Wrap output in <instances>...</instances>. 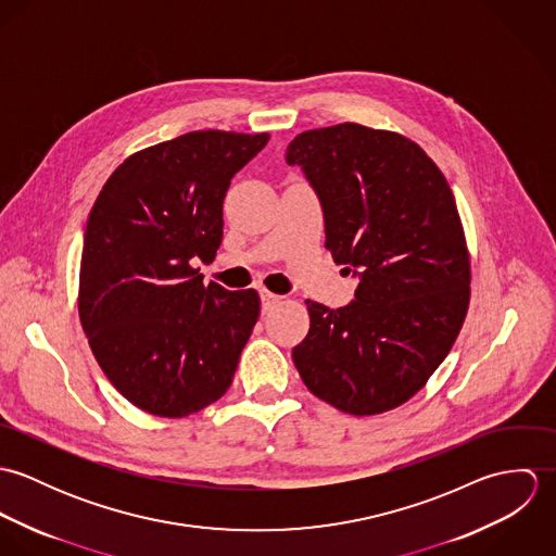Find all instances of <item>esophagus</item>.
Here are the masks:
<instances>
[{
	"mask_svg": "<svg viewBox=\"0 0 556 556\" xmlns=\"http://www.w3.org/2000/svg\"><path fill=\"white\" fill-rule=\"evenodd\" d=\"M282 298L280 295H274L269 291H261V304H263V311H269L274 304H278Z\"/></svg>",
	"mask_w": 556,
	"mask_h": 556,
	"instance_id": "esophagus-1",
	"label": "esophagus"
}]
</instances>
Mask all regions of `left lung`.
<instances>
[{
	"label": "left lung",
	"mask_w": 556,
	"mask_h": 556,
	"mask_svg": "<svg viewBox=\"0 0 556 556\" xmlns=\"http://www.w3.org/2000/svg\"><path fill=\"white\" fill-rule=\"evenodd\" d=\"M287 162L317 192L325 248L359 278L342 308L306 300L295 368L344 413L396 408L426 386L467 317L471 263L452 188L417 143L351 122L298 135Z\"/></svg>",
	"instance_id": "8db88e82"
}]
</instances>
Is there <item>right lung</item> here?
<instances>
[{"label":"right lung","instance_id":"obj_1","mask_svg":"<svg viewBox=\"0 0 556 556\" xmlns=\"http://www.w3.org/2000/svg\"><path fill=\"white\" fill-rule=\"evenodd\" d=\"M267 141L194 130L152 146L113 170L89 212L80 325L106 379L146 413L192 415L233 381L258 293L205 287L192 261L216 256L231 179Z\"/></svg>","mask_w":556,"mask_h":556}]
</instances>
